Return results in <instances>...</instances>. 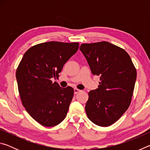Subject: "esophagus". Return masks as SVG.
<instances>
[{"mask_svg": "<svg viewBox=\"0 0 150 150\" xmlns=\"http://www.w3.org/2000/svg\"><path fill=\"white\" fill-rule=\"evenodd\" d=\"M80 91H81V90L78 89V88H74V94H75V95H76V94H77L78 93H79Z\"/></svg>", "mask_w": 150, "mask_h": 150, "instance_id": "obj_1", "label": "esophagus"}]
</instances>
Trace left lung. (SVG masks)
Returning a JSON list of instances; mask_svg holds the SVG:
<instances>
[{
	"mask_svg": "<svg viewBox=\"0 0 150 150\" xmlns=\"http://www.w3.org/2000/svg\"><path fill=\"white\" fill-rule=\"evenodd\" d=\"M81 52L91 73L100 77L98 88L88 93L85 110L100 126H108L120 118L130 105L136 70L125 50L107 42L83 44Z\"/></svg>",
	"mask_w": 150,
	"mask_h": 150,
	"instance_id": "left-lung-1",
	"label": "left lung"
}]
</instances>
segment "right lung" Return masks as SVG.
<instances>
[{
	"instance_id": "obj_1",
	"label": "right lung",
	"mask_w": 150,
	"mask_h": 150,
	"mask_svg": "<svg viewBox=\"0 0 150 150\" xmlns=\"http://www.w3.org/2000/svg\"><path fill=\"white\" fill-rule=\"evenodd\" d=\"M79 43L48 42L32 46L25 53L16 73L22 105L42 126L52 127L64 120L74 90L62 88L52 79L77 52Z\"/></svg>"
}]
</instances>
